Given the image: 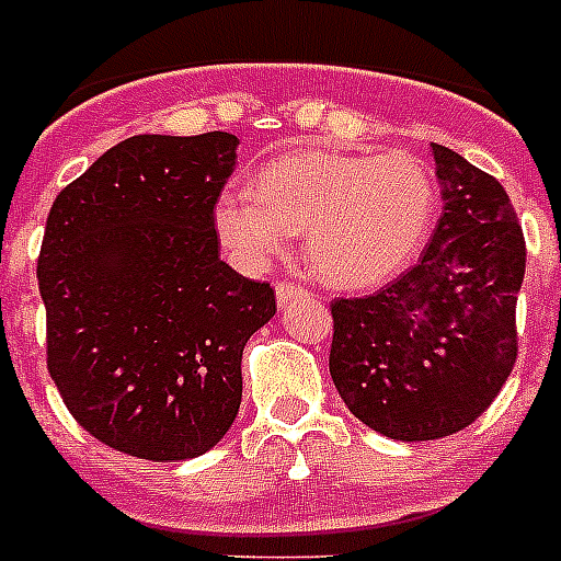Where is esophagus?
Here are the masks:
<instances>
[{
	"label": "esophagus",
	"mask_w": 561,
	"mask_h": 561,
	"mask_svg": "<svg viewBox=\"0 0 561 561\" xmlns=\"http://www.w3.org/2000/svg\"><path fill=\"white\" fill-rule=\"evenodd\" d=\"M302 294L305 290L299 288V285H290V282H279V285H276V302H279V308H285L290 299H296V296H302Z\"/></svg>",
	"instance_id": "obj_1"
}]
</instances>
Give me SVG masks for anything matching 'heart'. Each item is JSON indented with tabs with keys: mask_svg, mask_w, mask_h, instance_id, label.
<instances>
[{
	"mask_svg": "<svg viewBox=\"0 0 561 561\" xmlns=\"http://www.w3.org/2000/svg\"><path fill=\"white\" fill-rule=\"evenodd\" d=\"M438 216V181L409 152H296L225 193L213 227L241 265L262 267L305 233L313 273L340 290L383 288L417 262Z\"/></svg>",
	"mask_w": 561,
	"mask_h": 561,
	"instance_id": "obj_1",
	"label": "heart"
}]
</instances>
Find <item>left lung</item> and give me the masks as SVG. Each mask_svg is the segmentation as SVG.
<instances>
[{"label":"left lung","instance_id":"8db88e82","mask_svg":"<svg viewBox=\"0 0 561 561\" xmlns=\"http://www.w3.org/2000/svg\"><path fill=\"white\" fill-rule=\"evenodd\" d=\"M444 213L421 262L363 299H334L331 380L354 417L394 440L470 426L518 352L525 236L504 186L432 144Z\"/></svg>","mask_w":561,"mask_h":561}]
</instances>
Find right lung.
<instances>
[{
    "label": "right lung",
    "mask_w": 561,
    "mask_h": 561,
    "mask_svg": "<svg viewBox=\"0 0 561 561\" xmlns=\"http://www.w3.org/2000/svg\"><path fill=\"white\" fill-rule=\"evenodd\" d=\"M236 147L230 131L135 135L51 204L36 262L48 371L117 453L195 458L239 414L241 352L276 296L218 259L213 209Z\"/></svg>",
    "instance_id": "add662e5"
}]
</instances>
